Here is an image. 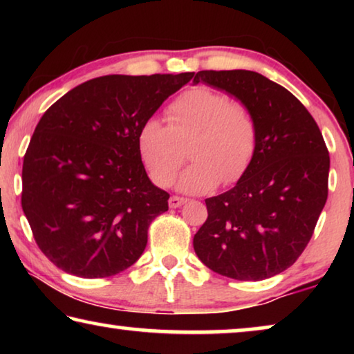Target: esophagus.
I'll use <instances>...</instances> for the list:
<instances>
[{
    "label": "esophagus",
    "instance_id": "esophagus-1",
    "mask_svg": "<svg viewBox=\"0 0 354 354\" xmlns=\"http://www.w3.org/2000/svg\"><path fill=\"white\" fill-rule=\"evenodd\" d=\"M184 203H187V198H183V196H171V198L169 200L170 207H179V206H183Z\"/></svg>",
    "mask_w": 354,
    "mask_h": 354
}]
</instances>
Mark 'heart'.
I'll return each mask as SVG.
<instances>
[{
	"label": "heart",
	"mask_w": 354,
	"mask_h": 354,
	"mask_svg": "<svg viewBox=\"0 0 354 354\" xmlns=\"http://www.w3.org/2000/svg\"><path fill=\"white\" fill-rule=\"evenodd\" d=\"M169 127L156 118L142 123L137 148L159 187H169L184 162L183 145L194 159L178 189L203 194L220 181L236 183L248 170L257 148V123L250 107L207 87L183 92L165 109Z\"/></svg>",
	"instance_id": "b5f03b06"
}]
</instances>
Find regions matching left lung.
<instances>
[{
	"mask_svg": "<svg viewBox=\"0 0 354 354\" xmlns=\"http://www.w3.org/2000/svg\"><path fill=\"white\" fill-rule=\"evenodd\" d=\"M194 82L236 97L257 123L253 162L231 190L206 200L207 218L194 237L195 253L221 277H274L306 248L326 203L325 140L299 100L256 71L203 70Z\"/></svg>",
	"mask_w": 354,
	"mask_h": 354,
	"instance_id": "left-lung-1",
	"label": "left lung"
}]
</instances>
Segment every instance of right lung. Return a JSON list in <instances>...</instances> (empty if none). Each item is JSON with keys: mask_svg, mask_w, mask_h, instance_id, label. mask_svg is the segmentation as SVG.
Masks as SVG:
<instances>
[{"mask_svg": "<svg viewBox=\"0 0 354 354\" xmlns=\"http://www.w3.org/2000/svg\"><path fill=\"white\" fill-rule=\"evenodd\" d=\"M194 75L100 76L40 118L23 159L21 207L35 243L61 270L106 278L142 256L170 195L149 181L137 134Z\"/></svg>", "mask_w": 354, "mask_h": 354, "instance_id": "obj_1", "label": "right lung"}]
</instances>
